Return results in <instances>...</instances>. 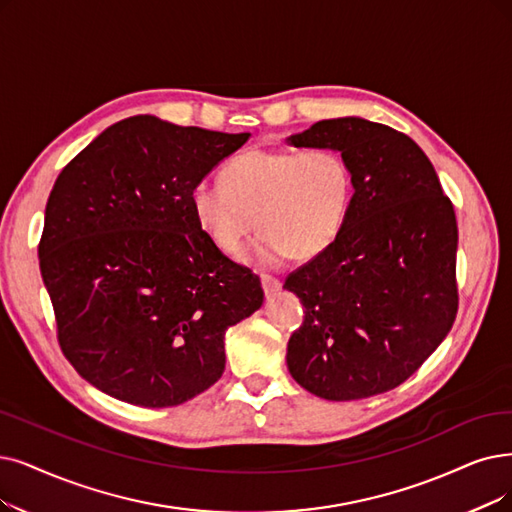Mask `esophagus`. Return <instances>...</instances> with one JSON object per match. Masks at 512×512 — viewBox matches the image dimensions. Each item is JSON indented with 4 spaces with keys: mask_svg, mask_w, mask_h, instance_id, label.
<instances>
[{
    "mask_svg": "<svg viewBox=\"0 0 512 512\" xmlns=\"http://www.w3.org/2000/svg\"><path fill=\"white\" fill-rule=\"evenodd\" d=\"M260 283H262V290H264V294H267V296L277 294L279 288H281L279 279H275V277H271V275H262V277H260Z\"/></svg>",
    "mask_w": 512,
    "mask_h": 512,
    "instance_id": "obj_1",
    "label": "esophagus"
}]
</instances>
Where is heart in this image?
<instances>
[{
  "label": "heart",
  "mask_w": 512,
  "mask_h": 512,
  "mask_svg": "<svg viewBox=\"0 0 512 512\" xmlns=\"http://www.w3.org/2000/svg\"><path fill=\"white\" fill-rule=\"evenodd\" d=\"M222 182L193 185V218L227 256H235L254 229L262 231L245 254L258 267H277L290 254L311 260L330 250L355 195L351 163L330 147L302 153L254 149L222 170Z\"/></svg>",
  "instance_id": "heart-1"
}]
</instances>
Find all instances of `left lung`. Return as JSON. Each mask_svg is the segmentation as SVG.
Wrapping results in <instances>:
<instances>
[{
    "label": "left lung",
    "instance_id": "left-lung-1",
    "mask_svg": "<svg viewBox=\"0 0 512 512\" xmlns=\"http://www.w3.org/2000/svg\"><path fill=\"white\" fill-rule=\"evenodd\" d=\"M285 140L336 149L355 174L340 237L285 279L304 306L288 370L327 401L391 391L433 355L458 313L452 201L416 142L376 121L323 119Z\"/></svg>",
    "mask_w": 512,
    "mask_h": 512
}]
</instances>
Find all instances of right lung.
<instances>
[{
  "label": "right lung",
  "instance_id": "1",
  "mask_svg": "<svg viewBox=\"0 0 512 512\" xmlns=\"http://www.w3.org/2000/svg\"><path fill=\"white\" fill-rule=\"evenodd\" d=\"M248 138L136 115L58 174L39 269L60 349L98 391L172 407L222 376L224 334L264 292L201 233L189 193Z\"/></svg>",
  "mask_w": 512,
  "mask_h": 512
}]
</instances>
